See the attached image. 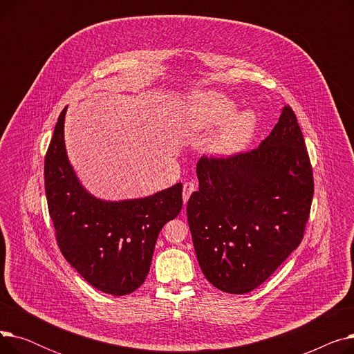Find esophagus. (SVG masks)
<instances>
[{
  "label": "esophagus",
  "mask_w": 354,
  "mask_h": 354,
  "mask_svg": "<svg viewBox=\"0 0 354 354\" xmlns=\"http://www.w3.org/2000/svg\"><path fill=\"white\" fill-rule=\"evenodd\" d=\"M196 189V185L194 182H187L183 185V191H182V196H183V203H187L191 194Z\"/></svg>",
  "instance_id": "obj_1"
}]
</instances>
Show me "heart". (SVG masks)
Wrapping results in <instances>:
<instances>
[{
  "label": "heart",
  "mask_w": 354,
  "mask_h": 354,
  "mask_svg": "<svg viewBox=\"0 0 354 354\" xmlns=\"http://www.w3.org/2000/svg\"><path fill=\"white\" fill-rule=\"evenodd\" d=\"M194 127L202 132L218 133L211 140V151L221 156H232L250 145L257 129V115L252 110L238 111L236 104L218 91H199L191 106Z\"/></svg>",
  "instance_id": "obj_1"
}]
</instances>
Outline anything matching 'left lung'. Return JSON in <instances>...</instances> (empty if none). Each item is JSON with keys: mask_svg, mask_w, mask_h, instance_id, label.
<instances>
[{"mask_svg": "<svg viewBox=\"0 0 354 354\" xmlns=\"http://www.w3.org/2000/svg\"><path fill=\"white\" fill-rule=\"evenodd\" d=\"M187 214L199 267L218 290L261 286L300 245L314 194L313 171L290 107L251 152L201 158Z\"/></svg>", "mask_w": 354, "mask_h": 354, "instance_id": "8db88e82", "label": "left lung"}]
</instances>
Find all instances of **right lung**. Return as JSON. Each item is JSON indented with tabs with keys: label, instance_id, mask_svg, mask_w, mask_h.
<instances>
[{
	"label": "right lung",
	"instance_id": "add662e5",
	"mask_svg": "<svg viewBox=\"0 0 354 354\" xmlns=\"http://www.w3.org/2000/svg\"><path fill=\"white\" fill-rule=\"evenodd\" d=\"M66 111L67 106L44 162L48 212L60 251L90 286L111 295L130 294L146 280L162 227L182 209V183L135 199L91 195L67 156Z\"/></svg>",
	"mask_w": 354,
	"mask_h": 354
}]
</instances>
